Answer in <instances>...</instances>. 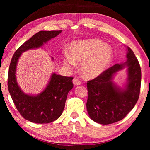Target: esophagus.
<instances>
[{
	"instance_id": "obj_1",
	"label": "esophagus",
	"mask_w": 150,
	"mask_h": 150,
	"mask_svg": "<svg viewBox=\"0 0 150 150\" xmlns=\"http://www.w3.org/2000/svg\"><path fill=\"white\" fill-rule=\"evenodd\" d=\"M73 83L75 86H78V85L81 84V82L79 81V79H78L77 78H74L73 80Z\"/></svg>"
}]
</instances>
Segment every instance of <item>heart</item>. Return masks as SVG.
I'll return each mask as SVG.
<instances>
[{"instance_id":"b5f03b06","label":"heart","mask_w":150,"mask_h":150,"mask_svg":"<svg viewBox=\"0 0 150 150\" xmlns=\"http://www.w3.org/2000/svg\"><path fill=\"white\" fill-rule=\"evenodd\" d=\"M113 50L99 39H88L73 42L69 53L62 59L67 68L72 70L81 64L82 75L86 79L99 76L106 69L113 59Z\"/></svg>"}]
</instances>
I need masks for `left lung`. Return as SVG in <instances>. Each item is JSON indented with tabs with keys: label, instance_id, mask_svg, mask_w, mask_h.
Returning a JSON list of instances; mask_svg holds the SVG:
<instances>
[{
	"label": "left lung",
	"instance_id": "8db88e82",
	"mask_svg": "<svg viewBox=\"0 0 150 150\" xmlns=\"http://www.w3.org/2000/svg\"><path fill=\"white\" fill-rule=\"evenodd\" d=\"M126 62L116 64L87 82L89 116L100 124H110L124 119L137 102L141 84V69L131 48L127 47ZM127 68L128 78L124 88L115 84L114 75Z\"/></svg>",
	"mask_w": 150,
	"mask_h": 150
}]
</instances>
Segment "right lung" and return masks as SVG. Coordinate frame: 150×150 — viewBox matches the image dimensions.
<instances>
[{
    "label": "right lung",
    "mask_w": 150,
    "mask_h": 150,
    "mask_svg": "<svg viewBox=\"0 0 150 150\" xmlns=\"http://www.w3.org/2000/svg\"><path fill=\"white\" fill-rule=\"evenodd\" d=\"M61 31H40L19 47L11 59L8 71V90L19 113L30 122L47 124L59 119L65 107L68 92L73 88V77H64L53 73L41 93L35 95L26 94L19 87L16 79L18 60L22 53L39 48Z\"/></svg>",
    "instance_id": "1"
}]
</instances>
